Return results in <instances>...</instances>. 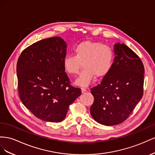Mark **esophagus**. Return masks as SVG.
<instances>
[{
  "mask_svg": "<svg viewBox=\"0 0 155 155\" xmlns=\"http://www.w3.org/2000/svg\"><path fill=\"white\" fill-rule=\"evenodd\" d=\"M81 91H82V93H84L86 91V89L85 87H81Z\"/></svg>",
  "mask_w": 155,
  "mask_h": 155,
  "instance_id": "1",
  "label": "esophagus"
}]
</instances>
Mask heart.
Listing matches in <instances>:
<instances>
[{
	"label": "heart",
	"mask_w": 155,
	"mask_h": 155,
	"mask_svg": "<svg viewBox=\"0 0 155 155\" xmlns=\"http://www.w3.org/2000/svg\"><path fill=\"white\" fill-rule=\"evenodd\" d=\"M73 54L65 56L63 65L66 73L74 76L79 73L82 63L84 69L76 81L78 85L87 86L95 76L104 77L113 66L112 48L99 42L86 41L77 44L73 48Z\"/></svg>",
	"instance_id": "obj_1"
}]
</instances>
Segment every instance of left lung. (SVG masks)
I'll use <instances>...</instances> for the list:
<instances>
[{
	"instance_id": "1",
	"label": "left lung",
	"mask_w": 155,
	"mask_h": 155,
	"mask_svg": "<svg viewBox=\"0 0 155 155\" xmlns=\"http://www.w3.org/2000/svg\"><path fill=\"white\" fill-rule=\"evenodd\" d=\"M114 52L112 69L99 84L91 88L94 101L90 114L107 126L125 121L143 94L145 69L140 57L123 43L116 44Z\"/></svg>"
}]
</instances>
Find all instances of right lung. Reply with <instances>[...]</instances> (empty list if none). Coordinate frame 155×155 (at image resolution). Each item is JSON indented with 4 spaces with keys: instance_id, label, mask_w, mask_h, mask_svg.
Listing matches in <instances>:
<instances>
[{
    "instance_id": "obj_1",
    "label": "right lung",
    "mask_w": 155,
    "mask_h": 155,
    "mask_svg": "<svg viewBox=\"0 0 155 155\" xmlns=\"http://www.w3.org/2000/svg\"><path fill=\"white\" fill-rule=\"evenodd\" d=\"M66 47L58 36L42 39L24 49L17 60L20 99L30 112L45 121H62L69 105L81 95V88L70 84L65 72Z\"/></svg>"
}]
</instances>
